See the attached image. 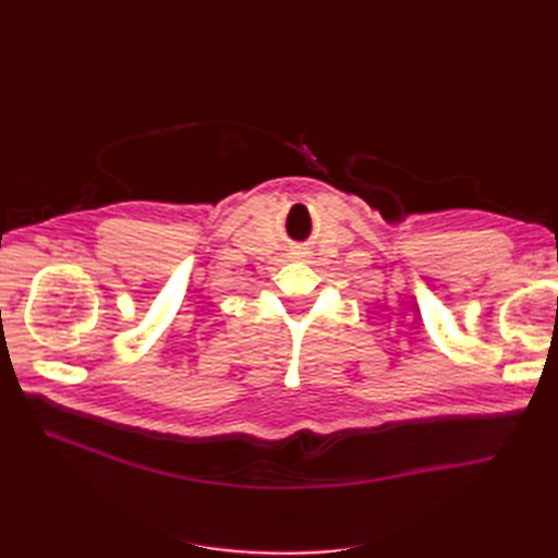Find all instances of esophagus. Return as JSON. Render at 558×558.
Segmentation results:
<instances>
[{
  "label": "esophagus",
  "instance_id": "obj_1",
  "mask_svg": "<svg viewBox=\"0 0 558 558\" xmlns=\"http://www.w3.org/2000/svg\"><path fill=\"white\" fill-rule=\"evenodd\" d=\"M302 256H305V253H302V251L298 248V251H295V258H302Z\"/></svg>",
  "mask_w": 558,
  "mask_h": 558
}]
</instances>
